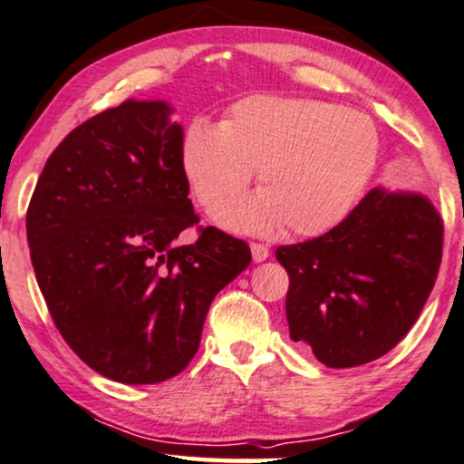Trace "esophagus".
I'll return each mask as SVG.
<instances>
[{
    "label": "esophagus",
    "mask_w": 464,
    "mask_h": 464,
    "mask_svg": "<svg viewBox=\"0 0 464 464\" xmlns=\"http://www.w3.org/2000/svg\"><path fill=\"white\" fill-rule=\"evenodd\" d=\"M250 250H252V261H255V263L266 261L267 256H269V248H267L266 244L252 242V244H250Z\"/></svg>",
    "instance_id": "1"
}]
</instances>
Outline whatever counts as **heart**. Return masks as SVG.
Masks as SVG:
<instances>
[{"instance_id": "obj_1", "label": "heart", "mask_w": 464, "mask_h": 464, "mask_svg": "<svg viewBox=\"0 0 464 464\" xmlns=\"http://www.w3.org/2000/svg\"><path fill=\"white\" fill-rule=\"evenodd\" d=\"M377 160L371 117L313 98H244L222 124L195 120L181 139V169L209 214L235 200L257 169L260 195L218 216L250 233L330 231L353 209Z\"/></svg>"}]
</instances>
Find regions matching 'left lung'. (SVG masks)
I'll return each instance as SVG.
<instances>
[{
    "instance_id": "obj_1",
    "label": "left lung",
    "mask_w": 464,
    "mask_h": 464,
    "mask_svg": "<svg viewBox=\"0 0 464 464\" xmlns=\"http://www.w3.org/2000/svg\"><path fill=\"white\" fill-rule=\"evenodd\" d=\"M441 255L435 205L411 192L371 190L324 236L276 248L289 274L291 338L330 368L379 360L418 321Z\"/></svg>"
}]
</instances>
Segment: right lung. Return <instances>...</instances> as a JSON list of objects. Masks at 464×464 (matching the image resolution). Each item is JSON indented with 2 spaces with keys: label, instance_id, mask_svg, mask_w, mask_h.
Masks as SVG:
<instances>
[{
  "label": "right lung",
  "instance_id": "add662e5",
  "mask_svg": "<svg viewBox=\"0 0 464 464\" xmlns=\"http://www.w3.org/2000/svg\"><path fill=\"white\" fill-rule=\"evenodd\" d=\"M162 101H126L76 126L46 160L27 208L32 266L53 324L102 377L160 383L195 357L216 293L250 248L198 225L179 124Z\"/></svg>",
  "mask_w": 464,
  "mask_h": 464
}]
</instances>
